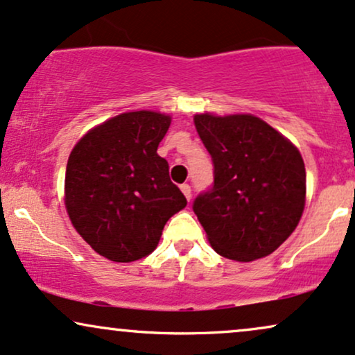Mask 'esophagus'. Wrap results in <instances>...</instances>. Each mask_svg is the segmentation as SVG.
I'll return each instance as SVG.
<instances>
[{
    "label": "esophagus",
    "mask_w": 355,
    "mask_h": 355,
    "mask_svg": "<svg viewBox=\"0 0 355 355\" xmlns=\"http://www.w3.org/2000/svg\"><path fill=\"white\" fill-rule=\"evenodd\" d=\"M181 191H182V194L186 196V199L187 201H191V186L189 184H181Z\"/></svg>",
    "instance_id": "esophagus-1"
}]
</instances>
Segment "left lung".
<instances>
[{
  "label": "left lung",
  "mask_w": 355,
  "mask_h": 355,
  "mask_svg": "<svg viewBox=\"0 0 355 355\" xmlns=\"http://www.w3.org/2000/svg\"><path fill=\"white\" fill-rule=\"evenodd\" d=\"M214 164V182L193 211L216 252L251 262L269 256L293 234L306 204L301 153L252 114L194 116Z\"/></svg>",
  "instance_id": "obj_1"
}]
</instances>
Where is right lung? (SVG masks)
<instances>
[{
    "mask_svg": "<svg viewBox=\"0 0 355 355\" xmlns=\"http://www.w3.org/2000/svg\"><path fill=\"white\" fill-rule=\"evenodd\" d=\"M171 116L123 112L86 132L69 154L64 204L79 236L114 262L149 256L171 216L186 207L157 154Z\"/></svg>",
    "mask_w": 355,
    "mask_h": 355,
    "instance_id": "add662e5",
    "label": "right lung"
}]
</instances>
